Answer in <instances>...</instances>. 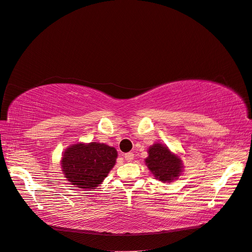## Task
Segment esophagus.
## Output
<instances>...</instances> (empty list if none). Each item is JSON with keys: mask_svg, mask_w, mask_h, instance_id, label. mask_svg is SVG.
<instances>
[{"mask_svg": "<svg viewBox=\"0 0 252 252\" xmlns=\"http://www.w3.org/2000/svg\"><path fill=\"white\" fill-rule=\"evenodd\" d=\"M134 158V153L133 152H128L125 154V159L126 162H131V160Z\"/></svg>", "mask_w": 252, "mask_h": 252, "instance_id": "34e87169", "label": "esophagus"}]
</instances>
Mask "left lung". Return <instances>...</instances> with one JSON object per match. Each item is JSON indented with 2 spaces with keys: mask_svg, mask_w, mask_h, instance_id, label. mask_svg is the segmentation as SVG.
<instances>
[{
  "mask_svg": "<svg viewBox=\"0 0 252 252\" xmlns=\"http://www.w3.org/2000/svg\"><path fill=\"white\" fill-rule=\"evenodd\" d=\"M145 164L154 178L163 183H171L178 180L184 168L180 154L171 152L168 147L160 143L149 147Z\"/></svg>",
  "mask_w": 252,
  "mask_h": 252,
  "instance_id": "8db88e82",
  "label": "left lung"
}]
</instances>
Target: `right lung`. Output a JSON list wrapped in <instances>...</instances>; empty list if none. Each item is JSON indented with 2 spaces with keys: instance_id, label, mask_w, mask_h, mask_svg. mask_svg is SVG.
<instances>
[{
  "instance_id": "add662e5",
  "label": "right lung",
  "mask_w": 252,
  "mask_h": 252,
  "mask_svg": "<svg viewBox=\"0 0 252 252\" xmlns=\"http://www.w3.org/2000/svg\"><path fill=\"white\" fill-rule=\"evenodd\" d=\"M117 157V150L105 144L96 141L73 144L63 153L62 171L74 188L95 189L113 169Z\"/></svg>"
}]
</instances>
